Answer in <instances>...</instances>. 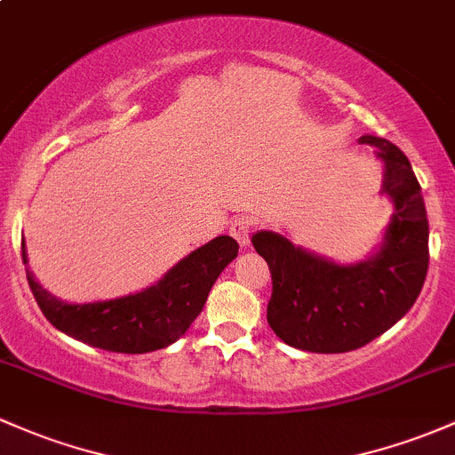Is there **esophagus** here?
<instances>
[{
	"label": "esophagus",
	"mask_w": 455,
	"mask_h": 455,
	"mask_svg": "<svg viewBox=\"0 0 455 455\" xmlns=\"http://www.w3.org/2000/svg\"><path fill=\"white\" fill-rule=\"evenodd\" d=\"M229 234L236 238L238 245L247 247L249 245V234H251V219H249V217L234 219L232 226H229Z\"/></svg>",
	"instance_id": "esophagus-1"
}]
</instances>
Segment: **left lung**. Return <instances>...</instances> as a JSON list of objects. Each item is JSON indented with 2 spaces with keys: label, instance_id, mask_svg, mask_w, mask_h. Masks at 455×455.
Returning a JSON list of instances; mask_svg holds the SVG:
<instances>
[{
  "label": "left lung",
  "instance_id": "left-lung-1",
  "mask_svg": "<svg viewBox=\"0 0 455 455\" xmlns=\"http://www.w3.org/2000/svg\"><path fill=\"white\" fill-rule=\"evenodd\" d=\"M360 143L378 149L382 193L395 206L373 256L339 265L295 247L282 234L251 236L273 280L268 325L286 345L312 354H345L378 339L412 307L427 275V212L410 160L386 139L363 136Z\"/></svg>",
  "mask_w": 455,
  "mask_h": 455
}]
</instances>
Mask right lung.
<instances>
[{"mask_svg": "<svg viewBox=\"0 0 455 455\" xmlns=\"http://www.w3.org/2000/svg\"><path fill=\"white\" fill-rule=\"evenodd\" d=\"M28 265L26 243H21ZM238 256L232 236H217L180 260L158 284L95 304H67L47 292L30 268L28 284L47 321L56 330L91 347L116 354H148L180 339L199 316L217 277Z\"/></svg>", "mask_w": 455, "mask_h": 455, "instance_id": "add662e5", "label": "right lung"}]
</instances>
